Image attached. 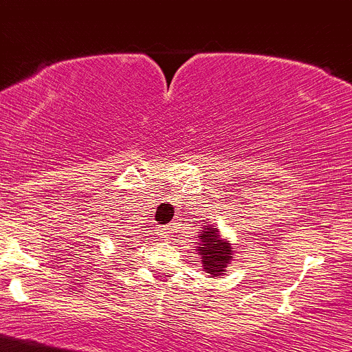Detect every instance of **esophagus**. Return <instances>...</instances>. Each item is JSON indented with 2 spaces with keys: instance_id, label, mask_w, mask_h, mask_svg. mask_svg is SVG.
<instances>
[{
  "instance_id": "esophagus-1",
  "label": "esophagus",
  "mask_w": 352,
  "mask_h": 352,
  "mask_svg": "<svg viewBox=\"0 0 352 352\" xmlns=\"http://www.w3.org/2000/svg\"><path fill=\"white\" fill-rule=\"evenodd\" d=\"M162 232V239H164V241H173V237H175V235H173V230L171 229H168V227H166V229H162L161 230Z\"/></svg>"
}]
</instances>
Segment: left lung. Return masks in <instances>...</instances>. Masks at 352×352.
I'll return each instance as SVG.
<instances>
[{
    "label": "left lung",
    "instance_id": "obj_1",
    "mask_svg": "<svg viewBox=\"0 0 352 352\" xmlns=\"http://www.w3.org/2000/svg\"><path fill=\"white\" fill-rule=\"evenodd\" d=\"M217 232L219 230L206 229L205 232H201L200 242H197V251L201 256L203 270L212 274V278L227 273L226 267L229 266L232 259L230 244L227 241H222L217 235Z\"/></svg>",
    "mask_w": 352,
    "mask_h": 352
}]
</instances>
